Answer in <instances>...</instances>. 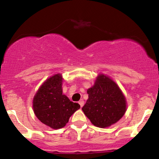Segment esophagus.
I'll list each match as a JSON object with an SVG mask.
<instances>
[{
  "label": "esophagus",
  "mask_w": 159,
  "mask_h": 159,
  "mask_svg": "<svg viewBox=\"0 0 159 159\" xmlns=\"http://www.w3.org/2000/svg\"><path fill=\"white\" fill-rule=\"evenodd\" d=\"M78 103H79L80 106L82 107L84 106V100H80V101L78 102Z\"/></svg>",
  "instance_id": "1"
}]
</instances>
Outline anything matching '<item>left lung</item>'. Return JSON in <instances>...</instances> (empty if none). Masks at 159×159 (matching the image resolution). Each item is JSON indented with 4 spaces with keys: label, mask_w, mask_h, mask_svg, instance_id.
<instances>
[{
    "label": "left lung",
    "mask_w": 159,
    "mask_h": 159,
    "mask_svg": "<svg viewBox=\"0 0 159 159\" xmlns=\"http://www.w3.org/2000/svg\"><path fill=\"white\" fill-rule=\"evenodd\" d=\"M87 91L88 99L82 111L95 126H111L125 114L126 99L119 86L109 76L98 74L93 86Z\"/></svg>",
    "instance_id": "8db88e82"
}]
</instances>
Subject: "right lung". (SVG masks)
Masks as SVG:
<instances>
[{
  "label": "right lung",
  "instance_id": "1",
  "mask_svg": "<svg viewBox=\"0 0 159 159\" xmlns=\"http://www.w3.org/2000/svg\"><path fill=\"white\" fill-rule=\"evenodd\" d=\"M63 77L60 73L43 82L33 99V109L39 120L53 129L64 127L69 117L80 108L63 94Z\"/></svg>",
  "mask_w": 159,
  "mask_h": 159
}]
</instances>
